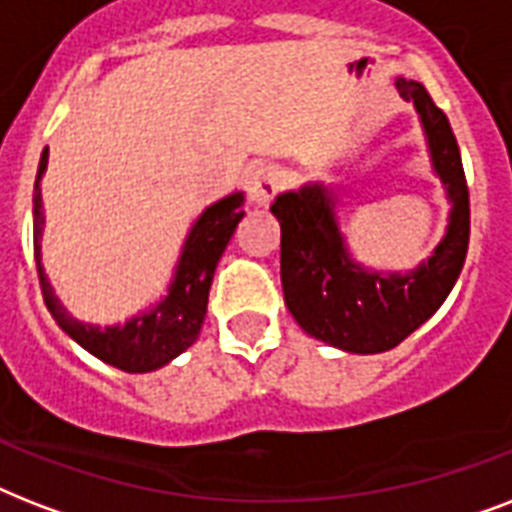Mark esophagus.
<instances>
[{
  "instance_id": "esophagus-1",
  "label": "esophagus",
  "mask_w": 512,
  "mask_h": 512,
  "mask_svg": "<svg viewBox=\"0 0 512 512\" xmlns=\"http://www.w3.org/2000/svg\"><path fill=\"white\" fill-rule=\"evenodd\" d=\"M281 172L276 167H257L249 177V199L255 204H268L279 193Z\"/></svg>"
}]
</instances>
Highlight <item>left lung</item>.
Listing matches in <instances>:
<instances>
[{"instance_id":"left-lung-1","label":"left lung","mask_w":512,"mask_h":512,"mask_svg":"<svg viewBox=\"0 0 512 512\" xmlns=\"http://www.w3.org/2000/svg\"><path fill=\"white\" fill-rule=\"evenodd\" d=\"M428 132L436 172L452 199V223L428 263L404 276L358 268L342 247L332 199L321 185L281 193L271 212L281 225V284L295 321L316 340L350 353L396 348L441 308L460 276L470 239L468 180L449 119L420 82L398 79Z\"/></svg>"}]
</instances>
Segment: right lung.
Wrapping results in <instances>:
<instances>
[{
	"mask_svg": "<svg viewBox=\"0 0 512 512\" xmlns=\"http://www.w3.org/2000/svg\"><path fill=\"white\" fill-rule=\"evenodd\" d=\"M44 167H47V148L39 162L34 188V257L36 271H39V287H42L44 303H47L52 319L58 321V327L71 340L79 342L87 353L122 369V372H151V369L170 364L177 353L191 348L199 337L204 316H207L209 287H212L217 260L223 257L236 225L244 217L241 193L217 201L196 220L188 233V241H185L170 295L164 297L154 311L127 321L124 327L100 329L68 316L66 308L58 303V297L52 295L50 281L39 263V236H42L44 223L39 177H42Z\"/></svg>",
	"mask_w": 512,
	"mask_h": 512,
	"instance_id": "obj_1",
	"label": "right lung"
}]
</instances>
